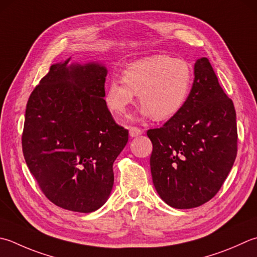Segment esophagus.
I'll return each instance as SVG.
<instances>
[{
  "label": "esophagus",
  "mask_w": 257,
  "mask_h": 257,
  "mask_svg": "<svg viewBox=\"0 0 257 257\" xmlns=\"http://www.w3.org/2000/svg\"><path fill=\"white\" fill-rule=\"evenodd\" d=\"M144 134V129H140L138 127H130L129 128V135L132 137H137V136H140Z\"/></svg>",
  "instance_id": "34e87169"
}]
</instances>
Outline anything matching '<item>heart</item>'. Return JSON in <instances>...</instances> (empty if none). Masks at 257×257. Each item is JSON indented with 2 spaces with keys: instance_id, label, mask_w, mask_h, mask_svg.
Returning a JSON list of instances; mask_svg holds the SVG:
<instances>
[{
  "instance_id": "b5f03b06",
  "label": "heart",
  "mask_w": 257,
  "mask_h": 257,
  "mask_svg": "<svg viewBox=\"0 0 257 257\" xmlns=\"http://www.w3.org/2000/svg\"><path fill=\"white\" fill-rule=\"evenodd\" d=\"M193 79V68L186 60L165 54L153 55L127 65L122 79H110L104 101L110 111L123 115L138 93L144 115L166 120L184 108Z\"/></svg>"
}]
</instances>
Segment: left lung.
Segmentation results:
<instances>
[{"mask_svg": "<svg viewBox=\"0 0 257 257\" xmlns=\"http://www.w3.org/2000/svg\"><path fill=\"white\" fill-rule=\"evenodd\" d=\"M147 136L153 143L154 186L166 204L194 208L218 193L235 162L238 137L234 103L207 58L195 63L184 108Z\"/></svg>", "mask_w": 257, "mask_h": 257, "instance_id": "1", "label": "left lung"}]
</instances>
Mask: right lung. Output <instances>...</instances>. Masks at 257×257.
<instances>
[{
	"mask_svg": "<svg viewBox=\"0 0 257 257\" xmlns=\"http://www.w3.org/2000/svg\"><path fill=\"white\" fill-rule=\"evenodd\" d=\"M53 64L25 109L22 150L41 192L59 207L91 213L107 202L112 165L128 142L104 101L107 70Z\"/></svg>",
	"mask_w": 257,
	"mask_h": 257,
	"instance_id": "right-lung-1",
	"label": "right lung"
}]
</instances>
